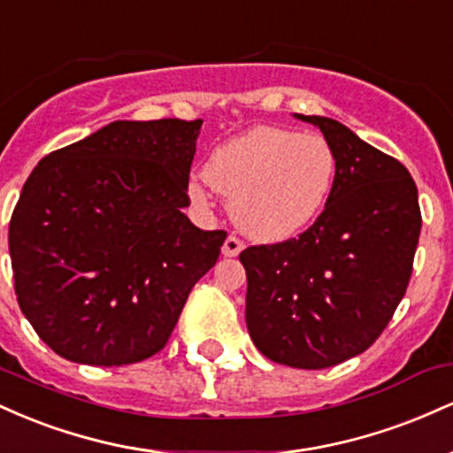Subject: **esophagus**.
<instances>
[{"instance_id":"1","label":"esophagus","mask_w":453,"mask_h":453,"mask_svg":"<svg viewBox=\"0 0 453 453\" xmlns=\"http://www.w3.org/2000/svg\"><path fill=\"white\" fill-rule=\"evenodd\" d=\"M221 251H223V256H226V257H236L238 253L242 251V242L238 241L236 236H227L226 242H223Z\"/></svg>"}]
</instances>
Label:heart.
I'll return each mask as SVG.
<instances>
[{
  "instance_id": "1",
  "label": "heart",
  "mask_w": 453,
  "mask_h": 453,
  "mask_svg": "<svg viewBox=\"0 0 453 453\" xmlns=\"http://www.w3.org/2000/svg\"><path fill=\"white\" fill-rule=\"evenodd\" d=\"M339 157L319 134L257 126L212 149L204 179L230 200L238 230L259 242H280L317 219L334 189ZM189 194L204 200V183Z\"/></svg>"
}]
</instances>
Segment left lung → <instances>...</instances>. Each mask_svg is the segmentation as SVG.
Instances as JSON below:
<instances>
[{
	"mask_svg": "<svg viewBox=\"0 0 453 453\" xmlns=\"http://www.w3.org/2000/svg\"><path fill=\"white\" fill-rule=\"evenodd\" d=\"M296 117L321 129L339 173L309 230L241 253L244 317L268 360L317 371L360 356L386 330L407 292L422 212L398 159L334 119Z\"/></svg>",
	"mask_w": 453,
	"mask_h": 453,
	"instance_id": "8db88e82",
	"label": "left lung"
}]
</instances>
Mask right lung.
Masks as SVG:
<instances>
[{
	"mask_svg": "<svg viewBox=\"0 0 453 453\" xmlns=\"http://www.w3.org/2000/svg\"><path fill=\"white\" fill-rule=\"evenodd\" d=\"M202 119L114 121L53 150L25 180L8 230L14 292L55 353L123 366L161 351L223 230L185 215Z\"/></svg>",
	"mask_w": 453,
	"mask_h": 453,
	"instance_id": "add662e5",
	"label": "right lung"
}]
</instances>
